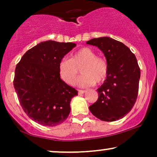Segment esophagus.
Here are the masks:
<instances>
[{"mask_svg": "<svg viewBox=\"0 0 157 157\" xmlns=\"http://www.w3.org/2000/svg\"><path fill=\"white\" fill-rule=\"evenodd\" d=\"M85 90H78V94H82L85 93Z\"/></svg>", "mask_w": 157, "mask_h": 157, "instance_id": "34e87169", "label": "esophagus"}]
</instances>
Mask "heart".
Masks as SVG:
<instances>
[{
	"label": "heart",
	"mask_w": 157,
	"mask_h": 157,
	"mask_svg": "<svg viewBox=\"0 0 157 157\" xmlns=\"http://www.w3.org/2000/svg\"><path fill=\"white\" fill-rule=\"evenodd\" d=\"M80 68L82 75L75 81L80 87H89L103 82L109 72V65L104 57H99L93 49L83 47L71 55V58L64 57L58 64L60 78L67 84L75 82Z\"/></svg>",
	"instance_id": "heart-1"
}]
</instances>
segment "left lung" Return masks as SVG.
I'll return each mask as SVG.
<instances>
[{
    "instance_id": "left-lung-1",
    "label": "left lung",
    "mask_w": 157,
    "mask_h": 157,
    "mask_svg": "<svg viewBox=\"0 0 157 157\" xmlns=\"http://www.w3.org/2000/svg\"><path fill=\"white\" fill-rule=\"evenodd\" d=\"M86 44L100 48L109 65L107 77L97 89L98 99L89 106L90 111L102 121L123 118L137 98L140 68L136 56L122 43L108 37L93 38Z\"/></svg>"
}]
</instances>
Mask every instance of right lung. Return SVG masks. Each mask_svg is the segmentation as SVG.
I'll use <instances>...</instances> for the list:
<instances>
[{
	"label": "right lung",
	"instance_id": "obj_1",
	"mask_svg": "<svg viewBox=\"0 0 157 157\" xmlns=\"http://www.w3.org/2000/svg\"><path fill=\"white\" fill-rule=\"evenodd\" d=\"M76 44L47 40L34 46L17 64L14 87L27 116L44 126H56L69 115L77 91L61 80L58 64Z\"/></svg>",
	"mask_w": 157,
	"mask_h": 157
}]
</instances>
